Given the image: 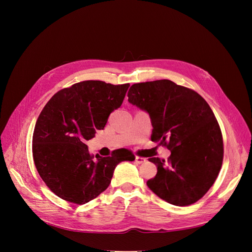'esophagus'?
I'll use <instances>...</instances> for the list:
<instances>
[{"label": "esophagus", "instance_id": "esophagus-1", "mask_svg": "<svg viewBox=\"0 0 252 252\" xmlns=\"http://www.w3.org/2000/svg\"><path fill=\"white\" fill-rule=\"evenodd\" d=\"M135 162L138 163V164H142V163L146 162V158H141V157H135Z\"/></svg>", "mask_w": 252, "mask_h": 252}]
</instances>
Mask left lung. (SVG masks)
Segmentation results:
<instances>
[{"label": "left lung", "mask_w": 252, "mask_h": 252, "mask_svg": "<svg viewBox=\"0 0 252 252\" xmlns=\"http://www.w3.org/2000/svg\"><path fill=\"white\" fill-rule=\"evenodd\" d=\"M128 102L149 113L151 141L171 152L149 158L158 172L147 186L175 206L199 201L216 182L224 157L223 138L210 106L194 90L169 80L133 84Z\"/></svg>", "instance_id": "left-lung-1"}]
</instances>
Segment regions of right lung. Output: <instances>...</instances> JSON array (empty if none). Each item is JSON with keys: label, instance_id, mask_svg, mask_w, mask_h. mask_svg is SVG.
I'll list each match as a JSON object with an SVG mask.
<instances>
[{"label": "right lung", "instance_id": "right-lung-1", "mask_svg": "<svg viewBox=\"0 0 252 252\" xmlns=\"http://www.w3.org/2000/svg\"><path fill=\"white\" fill-rule=\"evenodd\" d=\"M129 86L83 81L58 91L41 111L32 136L33 161L45 184L61 199L88 203L107 189L119 163L134 161L128 149L94 157L85 144L104 129Z\"/></svg>", "mask_w": 252, "mask_h": 252}]
</instances>
